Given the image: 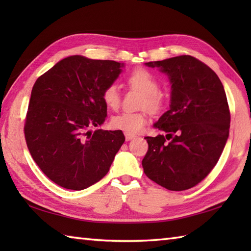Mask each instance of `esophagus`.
Returning a JSON list of instances; mask_svg holds the SVG:
<instances>
[{"label":"esophagus","mask_w":251,"mask_h":251,"mask_svg":"<svg viewBox=\"0 0 251 251\" xmlns=\"http://www.w3.org/2000/svg\"><path fill=\"white\" fill-rule=\"evenodd\" d=\"M135 137H136V135H134V134H130V132H125V139H126L127 141L134 139Z\"/></svg>","instance_id":"esophagus-1"}]
</instances>
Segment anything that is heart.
<instances>
[{
	"mask_svg": "<svg viewBox=\"0 0 251 251\" xmlns=\"http://www.w3.org/2000/svg\"><path fill=\"white\" fill-rule=\"evenodd\" d=\"M125 83L131 89L143 94L140 108L147 109L151 113H156L163 106L162 96L159 95L157 78L147 69L137 68L125 75ZM104 104L112 110H116L121 104V93L115 84H110L102 90ZM147 124V116L143 112H121L111 117L110 125L115 129L126 132H138Z\"/></svg>",
	"mask_w": 251,
	"mask_h": 251,
	"instance_id": "b5f03b06",
	"label": "heart"
}]
</instances>
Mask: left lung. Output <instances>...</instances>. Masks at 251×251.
<instances>
[{
    "label": "left lung",
    "mask_w": 251,
    "mask_h": 251,
    "mask_svg": "<svg viewBox=\"0 0 251 251\" xmlns=\"http://www.w3.org/2000/svg\"><path fill=\"white\" fill-rule=\"evenodd\" d=\"M159 68L172 84L170 109L146 137L143 172L170 191L193 188L211 172L225 149L231 113L223 85L214 70L189 55L146 63Z\"/></svg>",
    "instance_id": "left-lung-1"
}]
</instances>
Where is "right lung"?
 <instances>
[{
  "instance_id": "1",
  "label": "right lung",
  "mask_w": 251,
  "mask_h": 251,
  "mask_svg": "<svg viewBox=\"0 0 251 251\" xmlns=\"http://www.w3.org/2000/svg\"><path fill=\"white\" fill-rule=\"evenodd\" d=\"M123 65L70 56L36 79L25 119V138L37 166L58 185L84 190L108 174L125 137L97 129L106 116L102 90Z\"/></svg>"
}]
</instances>
